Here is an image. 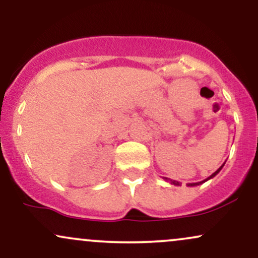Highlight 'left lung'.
Returning a JSON list of instances; mask_svg holds the SVG:
<instances>
[{"label": "left lung", "mask_w": 258, "mask_h": 258, "mask_svg": "<svg viewBox=\"0 0 258 258\" xmlns=\"http://www.w3.org/2000/svg\"><path fill=\"white\" fill-rule=\"evenodd\" d=\"M224 164H226V162H224ZM224 164H223V165H222V166H221L220 168H218V170H217V171H215V172H214V173H212V174H211V176H210V177H207V178H206V179L201 180V182H197V183H188V184H186V185H188V186H197V185H200V184H203V183H205V182H206V180H209V179L214 178V177L216 176V174H217V173H218V172H220V171L222 170V167H223V166H224ZM164 179H165V180H166V182H168V183H171V184H173V185H180V183L178 182V180H173V179H170V178H167V177H164Z\"/></svg>", "instance_id": "8db88e82"}]
</instances>
